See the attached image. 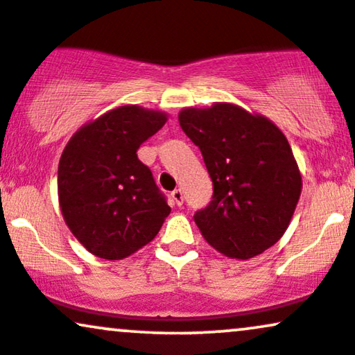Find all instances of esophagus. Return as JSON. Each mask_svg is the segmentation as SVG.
<instances>
[{
	"mask_svg": "<svg viewBox=\"0 0 355 355\" xmlns=\"http://www.w3.org/2000/svg\"><path fill=\"white\" fill-rule=\"evenodd\" d=\"M171 199H173V204H176V206H181L182 201H184L182 191L181 189H174L173 193H171Z\"/></svg>",
	"mask_w": 355,
	"mask_h": 355,
	"instance_id": "esophagus-1",
	"label": "esophagus"
}]
</instances>
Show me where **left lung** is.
<instances>
[{
	"mask_svg": "<svg viewBox=\"0 0 355 355\" xmlns=\"http://www.w3.org/2000/svg\"><path fill=\"white\" fill-rule=\"evenodd\" d=\"M179 124L201 149L212 179V199L194 223L212 248L251 259L281 239L299 196L301 173L276 124L234 104L187 107Z\"/></svg>",
	"mask_w": 355,
	"mask_h": 355,
	"instance_id": "left-lung-1",
	"label": "left lung"
}]
</instances>
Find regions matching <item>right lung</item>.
I'll list each match as a JSON object with an SVG mask.
<instances>
[{"mask_svg":"<svg viewBox=\"0 0 355 355\" xmlns=\"http://www.w3.org/2000/svg\"><path fill=\"white\" fill-rule=\"evenodd\" d=\"M166 116L121 106L83 126L62 151L58 196L66 224L94 256L118 261L156 237L171 207L137 149Z\"/></svg>","mask_w":355,"mask_h":355,"instance_id":"1","label":"right lung"}]
</instances>
